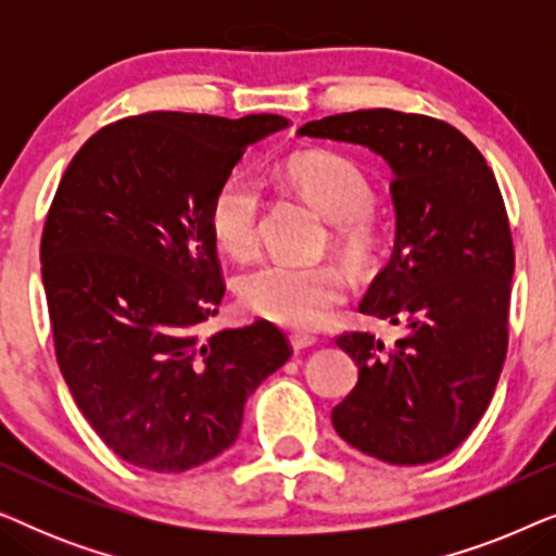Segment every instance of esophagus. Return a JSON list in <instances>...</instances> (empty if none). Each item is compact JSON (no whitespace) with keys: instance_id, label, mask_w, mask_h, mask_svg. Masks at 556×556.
<instances>
[{"instance_id":"1","label":"esophagus","mask_w":556,"mask_h":556,"mask_svg":"<svg viewBox=\"0 0 556 556\" xmlns=\"http://www.w3.org/2000/svg\"><path fill=\"white\" fill-rule=\"evenodd\" d=\"M291 346H293V352H303V349H308V346H314L316 344V339L314 337H308V333H291Z\"/></svg>"}]
</instances>
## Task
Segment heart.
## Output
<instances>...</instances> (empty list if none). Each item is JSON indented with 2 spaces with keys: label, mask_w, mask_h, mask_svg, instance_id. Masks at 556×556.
<instances>
[{
  "label": "heart",
  "mask_w": 556,
  "mask_h": 556,
  "mask_svg": "<svg viewBox=\"0 0 556 556\" xmlns=\"http://www.w3.org/2000/svg\"><path fill=\"white\" fill-rule=\"evenodd\" d=\"M286 181L324 219L333 223L331 248L346 268L367 273L377 263L382 235L371 212L377 194L359 166L331 151H306L286 164ZM263 192L255 179L232 174L210 204L212 238L227 255L248 257L261 240ZM240 299L253 314L288 329H318L346 299V283L329 265H263L240 280Z\"/></svg>",
  "instance_id": "1"
}]
</instances>
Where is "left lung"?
Instances as JSON below:
<instances>
[{
	"mask_svg": "<svg viewBox=\"0 0 556 556\" xmlns=\"http://www.w3.org/2000/svg\"><path fill=\"white\" fill-rule=\"evenodd\" d=\"M299 136L359 143L394 174V250L359 311L407 333L392 346L369 331L337 339L359 382L333 430L392 466L443 458L483 417L506 359L514 242L496 177L458 128L417 113H339Z\"/></svg>",
	"mask_w": 556,
	"mask_h": 556,
	"instance_id": "1",
	"label": "left lung"
}]
</instances>
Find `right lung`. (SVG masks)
Listing matches in <instances>:
<instances>
[{
	"label": "right lung",
	"instance_id": "obj_1",
	"mask_svg": "<svg viewBox=\"0 0 556 556\" xmlns=\"http://www.w3.org/2000/svg\"><path fill=\"white\" fill-rule=\"evenodd\" d=\"M286 126L141 113L90 136L60 179L40 245L55 356L90 428L131 466L181 473L217 458L291 356L270 321L197 333L225 295L212 197Z\"/></svg>",
	"mask_w": 556,
	"mask_h": 556
}]
</instances>
